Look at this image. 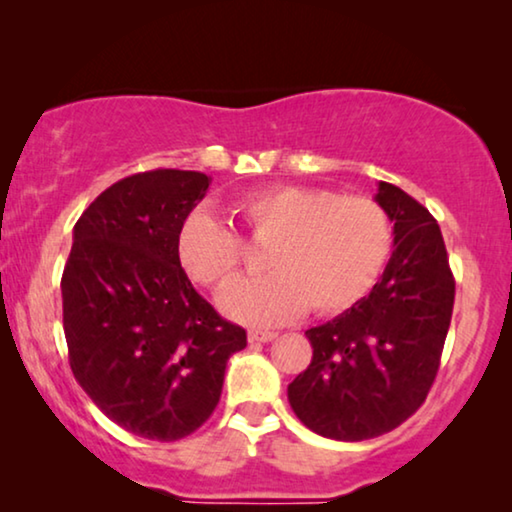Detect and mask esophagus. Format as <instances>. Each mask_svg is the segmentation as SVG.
<instances>
[{
    "mask_svg": "<svg viewBox=\"0 0 512 512\" xmlns=\"http://www.w3.org/2000/svg\"><path fill=\"white\" fill-rule=\"evenodd\" d=\"M275 338V331H249V342H272Z\"/></svg>",
    "mask_w": 512,
    "mask_h": 512,
    "instance_id": "1",
    "label": "esophagus"
}]
</instances>
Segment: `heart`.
<instances>
[{
    "label": "heart",
    "instance_id": "obj_1",
    "mask_svg": "<svg viewBox=\"0 0 512 512\" xmlns=\"http://www.w3.org/2000/svg\"><path fill=\"white\" fill-rule=\"evenodd\" d=\"M233 212L258 244H270L265 268L272 272L219 298L242 324H282L307 305L314 314L345 312L373 289L391 256L389 216L366 195L272 186L244 195ZM177 258L193 282L223 289L240 272L242 244L212 214L193 212L179 228Z\"/></svg>",
    "mask_w": 512,
    "mask_h": 512
}]
</instances>
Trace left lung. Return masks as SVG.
Masks as SVG:
<instances>
[{
  "instance_id": "1",
  "label": "left lung",
  "mask_w": 512,
  "mask_h": 512,
  "mask_svg": "<svg viewBox=\"0 0 512 512\" xmlns=\"http://www.w3.org/2000/svg\"><path fill=\"white\" fill-rule=\"evenodd\" d=\"M394 221V254L370 296L305 331L312 363L289 384V403L324 438H377L424 403L440 368L454 277L429 209L387 181L375 195Z\"/></svg>"
}]
</instances>
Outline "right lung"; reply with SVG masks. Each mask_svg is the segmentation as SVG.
<instances>
[{
  "instance_id": "add662e5",
  "label": "right lung",
  "mask_w": 512,
  "mask_h": 512,
  "mask_svg": "<svg viewBox=\"0 0 512 512\" xmlns=\"http://www.w3.org/2000/svg\"><path fill=\"white\" fill-rule=\"evenodd\" d=\"M212 177L151 170L90 202L62 272V326L76 382L111 422L170 443L191 436L221 398L247 331L193 289L177 235Z\"/></svg>"
}]
</instances>
